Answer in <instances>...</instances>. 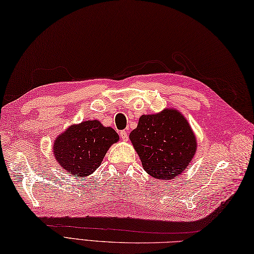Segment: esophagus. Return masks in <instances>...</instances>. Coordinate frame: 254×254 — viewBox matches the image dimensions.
Wrapping results in <instances>:
<instances>
[{"label": "esophagus", "instance_id": "obj_1", "mask_svg": "<svg viewBox=\"0 0 254 254\" xmlns=\"http://www.w3.org/2000/svg\"><path fill=\"white\" fill-rule=\"evenodd\" d=\"M120 136H121V138L123 139V141H127V139H128L127 132L126 130H123V131L120 132Z\"/></svg>", "mask_w": 254, "mask_h": 254}]
</instances>
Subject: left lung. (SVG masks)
<instances>
[{
  "mask_svg": "<svg viewBox=\"0 0 254 254\" xmlns=\"http://www.w3.org/2000/svg\"><path fill=\"white\" fill-rule=\"evenodd\" d=\"M130 139L144 170L156 179L171 180L190 165L196 152V138L190 124L176 109L143 115Z\"/></svg>",
  "mask_w": 254,
  "mask_h": 254,
  "instance_id": "obj_1",
  "label": "left lung"
}]
</instances>
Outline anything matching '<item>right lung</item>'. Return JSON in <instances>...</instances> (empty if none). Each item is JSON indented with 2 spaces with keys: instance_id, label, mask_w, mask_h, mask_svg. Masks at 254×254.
I'll list each match as a JSON object with an SVG mask.
<instances>
[{
  "instance_id": "1",
  "label": "right lung",
  "mask_w": 254,
  "mask_h": 254,
  "mask_svg": "<svg viewBox=\"0 0 254 254\" xmlns=\"http://www.w3.org/2000/svg\"><path fill=\"white\" fill-rule=\"evenodd\" d=\"M119 141L118 133L98 120L74 124L53 143V154L63 169L73 177H86L101 165L108 149Z\"/></svg>"
}]
</instances>
